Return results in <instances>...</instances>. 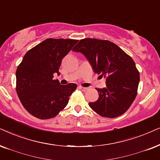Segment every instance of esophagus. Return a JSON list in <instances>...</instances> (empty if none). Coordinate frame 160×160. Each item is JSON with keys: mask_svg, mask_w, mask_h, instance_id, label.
Wrapping results in <instances>:
<instances>
[{"mask_svg": "<svg viewBox=\"0 0 160 160\" xmlns=\"http://www.w3.org/2000/svg\"><path fill=\"white\" fill-rule=\"evenodd\" d=\"M79 88H80V90H82V91H86L87 90V88H85V87L82 86H79Z\"/></svg>", "mask_w": 160, "mask_h": 160, "instance_id": "obj_1", "label": "esophagus"}]
</instances>
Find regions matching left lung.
I'll list each match as a JSON object with an SVG mask.
<instances>
[{"label":"left lung","instance_id":"obj_1","mask_svg":"<svg viewBox=\"0 0 160 160\" xmlns=\"http://www.w3.org/2000/svg\"><path fill=\"white\" fill-rule=\"evenodd\" d=\"M74 52L83 54L95 73L106 78V87L96 88L99 99L88 105L101 116L116 118L130 107L138 93L140 74L135 61L116 44L97 39H81Z\"/></svg>","mask_w":160,"mask_h":160}]
</instances>
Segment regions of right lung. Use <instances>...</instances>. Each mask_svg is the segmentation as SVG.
I'll list each match as a JSON object with an SVG mask.
<instances>
[{
	"instance_id": "obj_1",
	"label": "right lung",
	"mask_w": 160,
	"mask_h": 160,
	"mask_svg": "<svg viewBox=\"0 0 160 160\" xmlns=\"http://www.w3.org/2000/svg\"><path fill=\"white\" fill-rule=\"evenodd\" d=\"M78 40L47 39L28 51L16 72V91L23 107L39 119L56 116L69 102L77 85L53 79L62 59Z\"/></svg>"
}]
</instances>
